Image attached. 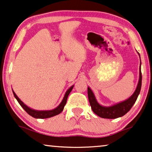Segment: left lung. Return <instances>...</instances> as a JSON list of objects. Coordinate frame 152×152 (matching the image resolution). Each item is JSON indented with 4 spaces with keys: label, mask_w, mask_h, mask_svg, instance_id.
<instances>
[{
    "label": "left lung",
    "mask_w": 152,
    "mask_h": 152,
    "mask_svg": "<svg viewBox=\"0 0 152 152\" xmlns=\"http://www.w3.org/2000/svg\"><path fill=\"white\" fill-rule=\"evenodd\" d=\"M139 75L140 76H139L138 84L134 94L126 100L113 106H110V107H104V106L99 104L96 100L94 93H93L91 89L88 87V100L93 111L99 117L102 118H108V119H115V118L122 117V116L125 115L132 109L133 105L134 104L137 98H138L139 93H140L141 85H142V73H141L140 67Z\"/></svg>",
    "instance_id": "1"
}]
</instances>
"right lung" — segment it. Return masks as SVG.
Returning a JSON list of instances; mask_svg holds the SVG:
<instances>
[{
  "mask_svg": "<svg viewBox=\"0 0 152 152\" xmlns=\"http://www.w3.org/2000/svg\"><path fill=\"white\" fill-rule=\"evenodd\" d=\"M74 86H72L70 87V88L66 91L64 95L63 99H62L61 102L59 104V105L58 106L57 108L54 109L53 110H50V111H37V110H34L32 109H30V107H28V106H26L20 99L18 98L17 95H16V93L14 92V91H12L14 97H16V99H17L18 102L19 103V104L21 106L23 109L28 113L29 115L32 116V117L34 118H40V119H44V118H48L53 117V116L57 115L58 114H59L61 112L64 110V106L66 105V101H67V98L68 97V95L70 94V93L71 92L72 88Z\"/></svg>",
  "mask_w": 152,
  "mask_h": 152,
  "instance_id": "add662e5",
  "label": "right lung"
}]
</instances>
